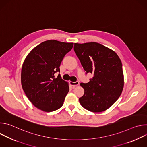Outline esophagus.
I'll list each match as a JSON object with an SVG mask.
<instances>
[{"instance_id":"34e87169","label":"esophagus","mask_w":147,"mask_h":147,"mask_svg":"<svg viewBox=\"0 0 147 147\" xmlns=\"http://www.w3.org/2000/svg\"><path fill=\"white\" fill-rule=\"evenodd\" d=\"M70 85L72 86L73 88H74L76 86H78L79 85V82L78 81L76 82H73V81H70Z\"/></svg>"}]
</instances>
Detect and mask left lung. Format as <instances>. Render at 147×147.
<instances>
[{"mask_svg":"<svg viewBox=\"0 0 147 147\" xmlns=\"http://www.w3.org/2000/svg\"><path fill=\"white\" fill-rule=\"evenodd\" d=\"M74 52L87 73L94 77L81 83L84 94L79 98L81 106L92 112L109 108L120 96L124 87L121 61L113 50L95 42L74 43Z\"/></svg>","mask_w":147,"mask_h":147,"instance_id":"left-lung-1","label":"left lung"}]
</instances>
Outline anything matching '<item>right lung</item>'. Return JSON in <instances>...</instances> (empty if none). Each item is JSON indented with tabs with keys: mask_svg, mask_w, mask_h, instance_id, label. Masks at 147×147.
I'll use <instances>...</instances> for the list:
<instances>
[{
	"mask_svg": "<svg viewBox=\"0 0 147 147\" xmlns=\"http://www.w3.org/2000/svg\"><path fill=\"white\" fill-rule=\"evenodd\" d=\"M73 43L48 40L40 43L28 54L22 69L21 81L26 96L38 109L47 112L62 107L69 91V83L55 78L65 55Z\"/></svg>",
	"mask_w": 147,
	"mask_h": 147,
	"instance_id": "right-lung-1",
	"label": "right lung"
}]
</instances>
